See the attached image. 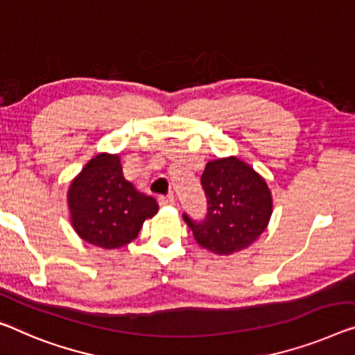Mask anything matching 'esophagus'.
<instances>
[{
  "mask_svg": "<svg viewBox=\"0 0 355 355\" xmlns=\"http://www.w3.org/2000/svg\"><path fill=\"white\" fill-rule=\"evenodd\" d=\"M159 204L161 205H172L173 202H175V198H173L172 194H167V196H159Z\"/></svg>",
  "mask_w": 355,
  "mask_h": 355,
  "instance_id": "esophagus-1",
  "label": "esophagus"
}]
</instances>
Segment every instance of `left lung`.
Instances as JSON below:
<instances>
[{
    "label": "left lung",
    "instance_id": "obj_1",
    "mask_svg": "<svg viewBox=\"0 0 355 355\" xmlns=\"http://www.w3.org/2000/svg\"><path fill=\"white\" fill-rule=\"evenodd\" d=\"M207 214L194 220L183 214L200 247L231 255L253 244L272 214L271 191L250 166L237 157L210 161L200 175Z\"/></svg>",
    "mask_w": 355,
    "mask_h": 355
}]
</instances>
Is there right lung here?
<instances>
[{"label":"right lung","mask_w":355,"mask_h":355,"mask_svg":"<svg viewBox=\"0 0 355 355\" xmlns=\"http://www.w3.org/2000/svg\"><path fill=\"white\" fill-rule=\"evenodd\" d=\"M73 228L89 244L118 248L139 236L159 207L123 175L119 156L98 155L86 164L68 189Z\"/></svg>","instance_id":"right-lung-1"}]
</instances>
